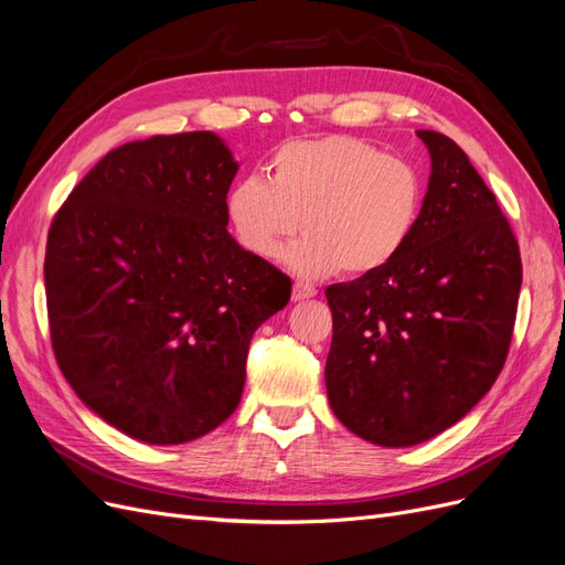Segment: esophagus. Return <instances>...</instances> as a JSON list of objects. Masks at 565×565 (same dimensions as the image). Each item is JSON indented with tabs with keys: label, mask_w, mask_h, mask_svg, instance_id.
Masks as SVG:
<instances>
[{
	"label": "esophagus",
	"mask_w": 565,
	"mask_h": 565,
	"mask_svg": "<svg viewBox=\"0 0 565 565\" xmlns=\"http://www.w3.org/2000/svg\"><path fill=\"white\" fill-rule=\"evenodd\" d=\"M317 296V288L312 284H305V281H296L294 284V300H309Z\"/></svg>",
	"instance_id": "esophagus-1"
}]
</instances>
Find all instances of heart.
<instances>
[{
    "label": "heart",
    "mask_w": 565,
    "mask_h": 565,
    "mask_svg": "<svg viewBox=\"0 0 565 565\" xmlns=\"http://www.w3.org/2000/svg\"><path fill=\"white\" fill-rule=\"evenodd\" d=\"M425 206V180L408 159L352 136L279 145L267 178L244 175L225 194L227 223L250 256L286 253L302 277H369L411 244Z\"/></svg>",
    "instance_id": "obj_1"
}]
</instances>
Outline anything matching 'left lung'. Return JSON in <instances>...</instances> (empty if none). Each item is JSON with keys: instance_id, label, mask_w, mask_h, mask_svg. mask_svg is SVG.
Segmentation results:
<instances>
[{"instance_id": "obj_1", "label": "left lung", "mask_w": 565, "mask_h": 565, "mask_svg": "<svg viewBox=\"0 0 565 565\" xmlns=\"http://www.w3.org/2000/svg\"><path fill=\"white\" fill-rule=\"evenodd\" d=\"M417 138L431 173L411 244L375 275L326 288L331 408L385 448L441 434L493 387L523 277L516 236L458 142L436 131Z\"/></svg>"}]
</instances>
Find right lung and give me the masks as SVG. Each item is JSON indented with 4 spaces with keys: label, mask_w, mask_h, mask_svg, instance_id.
I'll return each instance as SVG.
<instances>
[{
    "label": "right lung",
    "mask_w": 565,
    "mask_h": 565,
    "mask_svg": "<svg viewBox=\"0 0 565 565\" xmlns=\"http://www.w3.org/2000/svg\"><path fill=\"white\" fill-rule=\"evenodd\" d=\"M239 171L211 131L107 152L49 230L56 361L88 411L152 446L199 439L242 402L253 333L290 279L227 232Z\"/></svg>",
    "instance_id": "right-lung-1"
}]
</instances>
